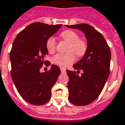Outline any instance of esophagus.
Listing matches in <instances>:
<instances>
[{
    "label": "esophagus",
    "mask_w": 125,
    "mask_h": 125,
    "mask_svg": "<svg viewBox=\"0 0 125 125\" xmlns=\"http://www.w3.org/2000/svg\"><path fill=\"white\" fill-rule=\"evenodd\" d=\"M61 71L62 73H65L66 72V69L64 67H61Z\"/></svg>",
    "instance_id": "esophagus-1"
}]
</instances>
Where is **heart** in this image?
Listing matches in <instances>:
<instances>
[{"label": "heart", "instance_id": "b5f03b06", "mask_svg": "<svg viewBox=\"0 0 125 125\" xmlns=\"http://www.w3.org/2000/svg\"><path fill=\"white\" fill-rule=\"evenodd\" d=\"M61 39L69 43L67 53L58 54L52 58L53 63L62 67H67L72 64L75 60V56L73 52L78 56H82L86 52L87 45L86 42L80 39V36L73 31L66 30L61 34ZM56 42L54 38L50 37L46 41V48L50 53H53L56 50Z\"/></svg>", "mask_w": 125, "mask_h": 125}]
</instances>
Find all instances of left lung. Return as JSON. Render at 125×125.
I'll use <instances>...</instances> for the list:
<instances>
[{
	"label": "left lung",
	"instance_id": "left-lung-1",
	"mask_svg": "<svg viewBox=\"0 0 125 125\" xmlns=\"http://www.w3.org/2000/svg\"><path fill=\"white\" fill-rule=\"evenodd\" d=\"M66 26L84 32L87 40V49L84 56L73 68L67 70L69 100L75 105H86L99 96L110 75L111 52L104 36L89 24H79ZM83 71L81 76L78 73Z\"/></svg>",
	"mask_w": 125,
	"mask_h": 125
}]
</instances>
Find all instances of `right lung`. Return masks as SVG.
<instances>
[{
    "label": "right lung",
    "mask_w": 125,
    "mask_h": 125,
    "mask_svg": "<svg viewBox=\"0 0 125 125\" xmlns=\"http://www.w3.org/2000/svg\"><path fill=\"white\" fill-rule=\"evenodd\" d=\"M62 25L35 22L15 37L10 52L11 75L15 88L26 101L35 105H44L50 99L51 89L61 74L60 67L51 64L48 71L40 72L48 54L46 41ZM47 63H46V62Z\"/></svg>",
    "instance_id": "obj_1"
}]
</instances>
